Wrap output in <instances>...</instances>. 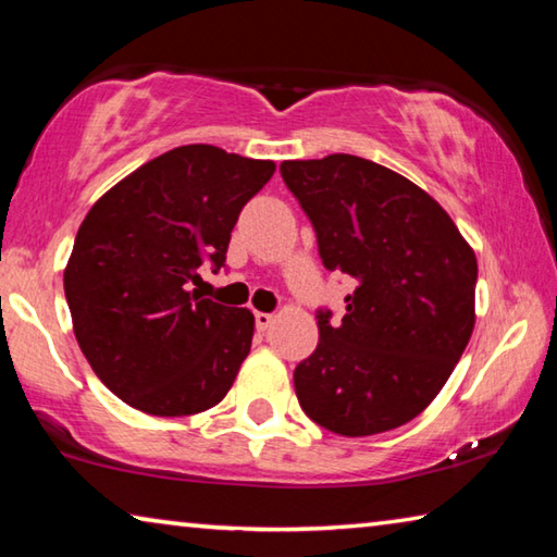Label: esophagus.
<instances>
[{
    "instance_id": "esophagus-1",
    "label": "esophagus",
    "mask_w": 557,
    "mask_h": 557,
    "mask_svg": "<svg viewBox=\"0 0 557 557\" xmlns=\"http://www.w3.org/2000/svg\"><path fill=\"white\" fill-rule=\"evenodd\" d=\"M272 324V314L268 312H256V326L260 329V332H265V329Z\"/></svg>"
}]
</instances>
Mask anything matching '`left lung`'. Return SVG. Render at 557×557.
I'll return each instance as SVG.
<instances>
[{
	"mask_svg": "<svg viewBox=\"0 0 557 557\" xmlns=\"http://www.w3.org/2000/svg\"><path fill=\"white\" fill-rule=\"evenodd\" d=\"M280 174L312 221L324 268L356 282L342 322L317 312L319 344L295 369L301 410L344 437L400 428L469 344L474 250L430 194L369 159H295Z\"/></svg>",
	"mask_w": 557,
	"mask_h": 557,
	"instance_id": "1",
	"label": "left lung"
}]
</instances>
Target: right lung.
Here are the masks:
<instances>
[{"label": "right lung", "instance_id": "obj_1", "mask_svg": "<svg viewBox=\"0 0 557 557\" xmlns=\"http://www.w3.org/2000/svg\"><path fill=\"white\" fill-rule=\"evenodd\" d=\"M272 174L270 159L176 147L112 186L81 223L63 272L73 332L132 408L182 418L231 391L256 319L191 285L225 268L233 225Z\"/></svg>", "mask_w": 557, "mask_h": 557}]
</instances>
